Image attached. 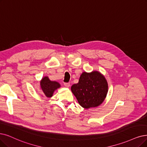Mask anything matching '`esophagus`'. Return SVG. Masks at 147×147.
<instances>
[{
  "mask_svg": "<svg viewBox=\"0 0 147 147\" xmlns=\"http://www.w3.org/2000/svg\"><path fill=\"white\" fill-rule=\"evenodd\" d=\"M64 86H65L67 87H70V84L69 83H64Z\"/></svg>",
  "mask_w": 147,
  "mask_h": 147,
  "instance_id": "esophagus-1",
  "label": "esophagus"
}]
</instances>
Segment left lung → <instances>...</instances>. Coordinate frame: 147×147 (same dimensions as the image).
Masks as SVG:
<instances>
[{
	"mask_svg": "<svg viewBox=\"0 0 147 147\" xmlns=\"http://www.w3.org/2000/svg\"><path fill=\"white\" fill-rule=\"evenodd\" d=\"M78 103L84 109L101 105L107 96L108 83L104 76L98 71L81 74L78 83L71 87Z\"/></svg>",
	"mask_w": 147,
	"mask_h": 147,
	"instance_id": "1",
	"label": "left lung"
}]
</instances>
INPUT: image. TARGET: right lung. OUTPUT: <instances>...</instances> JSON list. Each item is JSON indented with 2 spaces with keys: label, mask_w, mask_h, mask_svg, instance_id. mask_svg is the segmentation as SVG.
<instances>
[{
  "label": "right lung",
  "mask_w": 147,
  "mask_h": 147,
  "mask_svg": "<svg viewBox=\"0 0 147 147\" xmlns=\"http://www.w3.org/2000/svg\"><path fill=\"white\" fill-rule=\"evenodd\" d=\"M60 87V84L58 82L51 81L48 77H44L40 81L41 89L43 95L48 98L53 96L54 92Z\"/></svg>",
  "instance_id": "right-lung-1"
}]
</instances>
